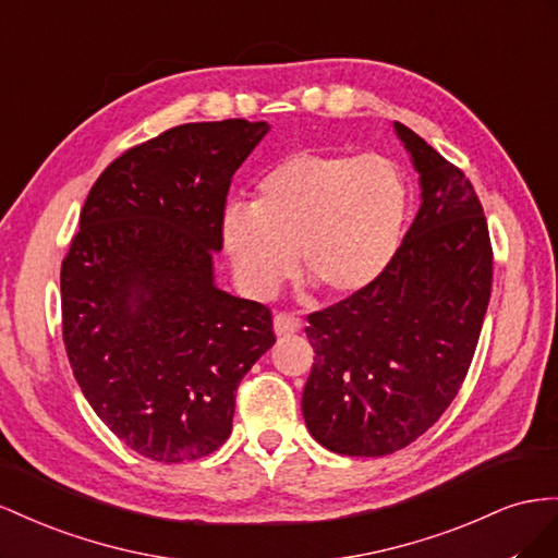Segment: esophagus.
Listing matches in <instances>:
<instances>
[{
  "mask_svg": "<svg viewBox=\"0 0 558 558\" xmlns=\"http://www.w3.org/2000/svg\"><path fill=\"white\" fill-rule=\"evenodd\" d=\"M274 329H276L278 337H288V333H294V331L301 329V320H299V317H296L294 313L280 311V313H276V317H274Z\"/></svg>",
  "mask_w": 558,
  "mask_h": 558,
  "instance_id": "1",
  "label": "esophagus"
}]
</instances>
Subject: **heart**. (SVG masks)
Wrapping results in <instances>:
<instances>
[{
    "instance_id": "b5f03b06",
    "label": "heart",
    "mask_w": 558,
    "mask_h": 558,
    "mask_svg": "<svg viewBox=\"0 0 558 558\" xmlns=\"http://www.w3.org/2000/svg\"><path fill=\"white\" fill-rule=\"evenodd\" d=\"M409 215L404 172L386 156L296 151L254 186L250 208L231 205L221 241L235 280L268 299L301 276L329 299L355 296L386 274Z\"/></svg>"
}]
</instances>
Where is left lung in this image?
Here are the masks:
<instances>
[{
	"mask_svg": "<svg viewBox=\"0 0 558 558\" xmlns=\"http://www.w3.org/2000/svg\"><path fill=\"white\" fill-rule=\"evenodd\" d=\"M423 203L369 290L308 315L301 411L341 456H388L433 427L468 376L493 284V247L465 172L404 123Z\"/></svg>",
	"mask_w": 558,
	"mask_h": 558,
	"instance_id": "1",
	"label": "left lung"
}]
</instances>
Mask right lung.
<instances>
[{"instance_id": "obj_1", "label": "right lung", "mask_w": 558, "mask_h": 558, "mask_svg": "<svg viewBox=\"0 0 558 558\" xmlns=\"http://www.w3.org/2000/svg\"><path fill=\"white\" fill-rule=\"evenodd\" d=\"M264 121L184 123L123 151L88 191L60 268L62 341L100 421L182 463L231 435L235 390L276 343L259 301L215 288L233 172Z\"/></svg>"}]
</instances>
